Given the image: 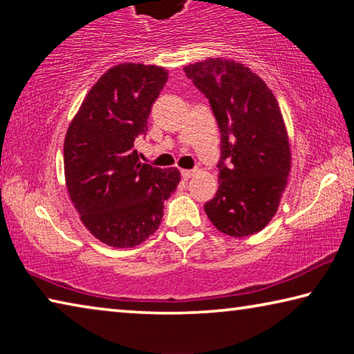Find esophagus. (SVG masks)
Segmentation results:
<instances>
[{"mask_svg": "<svg viewBox=\"0 0 354 354\" xmlns=\"http://www.w3.org/2000/svg\"><path fill=\"white\" fill-rule=\"evenodd\" d=\"M181 175L184 179H189L195 175V170H181Z\"/></svg>", "mask_w": 354, "mask_h": 354, "instance_id": "1", "label": "esophagus"}]
</instances>
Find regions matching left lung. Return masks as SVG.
<instances>
[{"label":"left lung","mask_w":354,"mask_h":354,"mask_svg":"<svg viewBox=\"0 0 354 354\" xmlns=\"http://www.w3.org/2000/svg\"><path fill=\"white\" fill-rule=\"evenodd\" d=\"M206 95L221 134L218 190L205 211L231 237L263 230L290 173V143L273 92L243 64L207 59L184 67Z\"/></svg>","instance_id":"obj_1"}]
</instances>
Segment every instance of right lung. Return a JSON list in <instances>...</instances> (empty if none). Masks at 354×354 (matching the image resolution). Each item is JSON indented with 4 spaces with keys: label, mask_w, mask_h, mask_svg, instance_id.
Instances as JSON below:
<instances>
[{
    "label": "right lung",
    "mask_w": 354,
    "mask_h": 354,
    "mask_svg": "<svg viewBox=\"0 0 354 354\" xmlns=\"http://www.w3.org/2000/svg\"><path fill=\"white\" fill-rule=\"evenodd\" d=\"M167 80L158 65H115L88 91L65 134L70 200L91 234L109 247L133 248L153 236L181 179L178 169L142 164L133 148Z\"/></svg>",
    "instance_id": "add662e5"
}]
</instances>
